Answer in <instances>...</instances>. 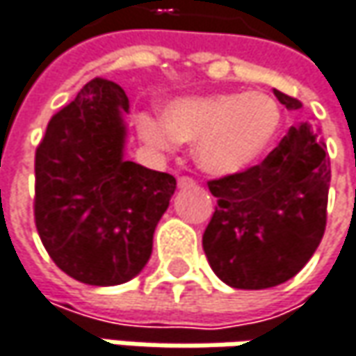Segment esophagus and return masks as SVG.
Instances as JSON below:
<instances>
[{
    "mask_svg": "<svg viewBox=\"0 0 356 356\" xmlns=\"http://www.w3.org/2000/svg\"><path fill=\"white\" fill-rule=\"evenodd\" d=\"M192 186H196V182L192 180L191 176H180L178 178V188H192Z\"/></svg>",
    "mask_w": 356,
    "mask_h": 356,
    "instance_id": "esophagus-1",
    "label": "esophagus"
}]
</instances>
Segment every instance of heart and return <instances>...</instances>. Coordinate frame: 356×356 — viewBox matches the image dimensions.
Segmentation results:
<instances>
[{
	"instance_id": "heart-1",
	"label": "heart",
	"mask_w": 356,
	"mask_h": 356,
	"mask_svg": "<svg viewBox=\"0 0 356 356\" xmlns=\"http://www.w3.org/2000/svg\"><path fill=\"white\" fill-rule=\"evenodd\" d=\"M280 127L277 101L259 90L182 97L165 107L162 119H138L147 145L170 149L176 141H188L196 164L213 176H235L253 168L275 143Z\"/></svg>"
}]
</instances>
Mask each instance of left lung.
Listing matches in <instances>:
<instances>
[{
	"instance_id": "8db88e82",
	"label": "left lung",
	"mask_w": 356,
	"mask_h": 356,
	"mask_svg": "<svg viewBox=\"0 0 356 356\" xmlns=\"http://www.w3.org/2000/svg\"><path fill=\"white\" fill-rule=\"evenodd\" d=\"M286 109L302 103L273 90ZM330 160L310 123L290 127L261 164L209 182L215 215L202 249L216 275L237 290H266L310 261L326 229Z\"/></svg>"
}]
</instances>
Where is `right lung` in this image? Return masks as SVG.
Listing matches in <instances>:
<instances>
[{"label":"right lung","mask_w":356,"mask_h":356,"mask_svg":"<svg viewBox=\"0 0 356 356\" xmlns=\"http://www.w3.org/2000/svg\"><path fill=\"white\" fill-rule=\"evenodd\" d=\"M129 99L92 79L54 115L36 149L34 218L66 275L119 286L145 267L176 178L123 158Z\"/></svg>","instance_id":"obj_1"}]
</instances>
